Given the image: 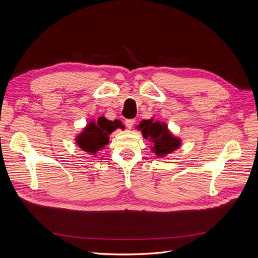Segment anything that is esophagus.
<instances>
[{"instance_id": "esophagus-1", "label": "esophagus", "mask_w": 258, "mask_h": 258, "mask_svg": "<svg viewBox=\"0 0 258 258\" xmlns=\"http://www.w3.org/2000/svg\"><path fill=\"white\" fill-rule=\"evenodd\" d=\"M136 122V119H126V121H124V123H126V126L128 129H131L132 126H134Z\"/></svg>"}]
</instances>
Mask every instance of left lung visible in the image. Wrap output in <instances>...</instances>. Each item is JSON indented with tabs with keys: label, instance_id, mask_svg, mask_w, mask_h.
I'll use <instances>...</instances> for the list:
<instances>
[{
	"label": "left lung",
	"instance_id": "1",
	"mask_svg": "<svg viewBox=\"0 0 258 258\" xmlns=\"http://www.w3.org/2000/svg\"><path fill=\"white\" fill-rule=\"evenodd\" d=\"M137 129L141 130L145 140L153 143L152 152L157 157H166L181 146V139L170 132L166 122L154 120V118L144 119L137 126Z\"/></svg>",
	"mask_w": 258,
	"mask_h": 258
}]
</instances>
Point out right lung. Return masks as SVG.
I'll list each match as a JSON object with an SVG mask.
<instances>
[{"label":"right lung","mask_w":258,"mask_h":258,"mask_svg":"<svg viewBox=\"0 0 258 258\" xmlns=\"http://www.w3.org/2000/svg\"><path fill=\"white\" fill-rule=\"evenodd\" d=\"M119 121H111L104 116L97 120L89 121L75 138L76 144L82 150L90 155H96L110 142V135L114 130L120 127Z\"/></svg>","instance_id":"right-lung-1"}]
</instances>
